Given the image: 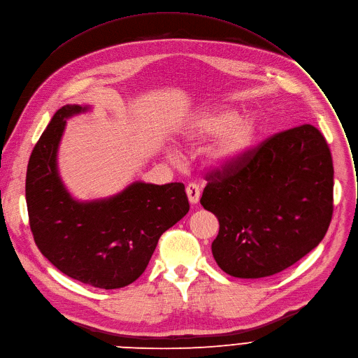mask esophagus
I'll list each match as a JSON object with an SVG mask.
<instances>
[{
  "mask_svg": "<svg viewBox=\"0 0 358 358\" xmlns=\"http://www.w3.org/2000/svg\"><path fill=\"white\" fill-rule=\"evenodd\" d=\"M185 192L188 196V200L191 204H197L200 200V187L196 182H189L185 188Z\"/></svg>",
  "mask_w": 358,
  "mask_h": 358,
  "instance_id": "34e87169",
  "label": "esophagus"
}]
</instances>
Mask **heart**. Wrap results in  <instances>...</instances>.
Listing matches in <instances>:
<instances>
[{"mask_svg": "<svg viewBox=\"0 0 358 358\" xmlns=\"http://www.w3.org/2000/svg\"><path fill=\"white\" fill-rule=\"evenodd\" d=\"M259 122L252 115L238 117L231 108H211L194 114L185 124L181 138L187 144L213 141L206 150L208 166L225 169L238 162L255 144Z\"/></svg>", "mask_w": 358, "mask_h": 358, "instance_id": "b5f03b06", "label": "heart"}]
</instances>
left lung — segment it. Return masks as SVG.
I'll list each match as a JSON object with an SVG mask.
<instances>
[{"instance_id":"8db88e82","label":"left lung","mask_w":358,"mask_h":358,"mask_svg":"<svg viewBox=\"0 0 358 358\" xmlns=\"http://www.w3.org/2000/svg\"><path fill=\"white\" fill-rule=\"evenodd\" d=\"M206 180L200 203L220 222L213 255L233 277L277 274L315 248L329 230L333 159L311 124L271 136Z\"/></svg>"}]
</instances>
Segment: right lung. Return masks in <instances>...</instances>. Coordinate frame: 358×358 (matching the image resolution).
<instances>
[{
  "label": "right lung",
  "mask_w": 358,
  "mask_h": 358,
  "mask_svg": "<svg viewBox=\"0 0 358 358\" xmlns=\"http://www.w3.org/2000/svg\"><path fill=\"white\" fill-rule=\"evenodd\" d=\"M88 107H61L31 152L25 199L34 241L48 262L84 284L114 289L147 268L161 234L189 210L182 182H133L110 199L81 203L64 187L57 151L67 118Z\"/></svg>",
  "instance_id": "obj_1"
}]
</instances>
